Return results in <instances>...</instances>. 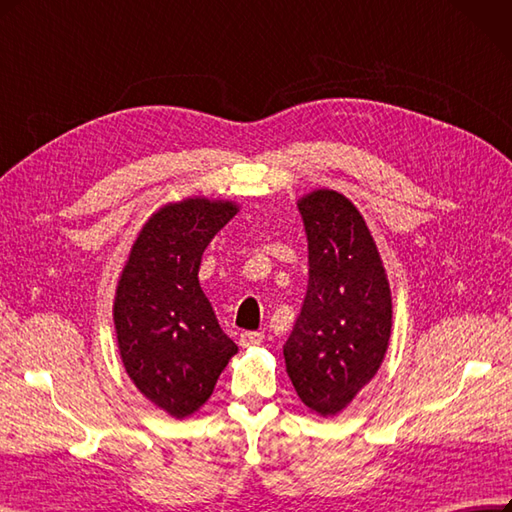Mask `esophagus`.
<instances>
[{
    "label": "esophagus",
    "mask_w": 512,
    "mask_h": 512,
    "mask_svg": "<svg viewBox=\"0 0 512 512\" xmlns=\"http://www.w3.org/2000/svg\"><path fill=\"white\" fill-rule=\"evenodd\" d=\"M262 339H264L262 332H243L239 337V345L241 347H256L262 343Z\"/></svg>",
    "instance_id": "1"
}]
</instances>
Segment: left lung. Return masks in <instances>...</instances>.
<instances>
[{
	"label": "left lung",
	"instance_id": "left-lung-1",
	"mask_svg": "<svg viewBox=\"0 0 512 512\" xmlns=\"http://www.w3.org/2000/svg\"><path fill=\"white\" fill-rule=\"evenodd\" d=\"M309 243V284L284 345L286 373L305 407L339 415L375 379L392 334V290L377 243L345 195L298 199Z\"/></svg>",
	"mask_w": 512,
	"mask_h": 512
}]
</instances>
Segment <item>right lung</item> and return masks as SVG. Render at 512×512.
<instances>
[{
  "instance_id": "add662e5",
  "label": "right lung",
  "mask_w": 512,
  "mask_h": 512,
  "mask_svg": "<svg viewBox=\"0 0 512 512\" xmlns=\"http://www.w3.org/2000/svg\"><path fill=\"white\" fill-rule=\"evenodd\" d=\"M239 211L235 201L188 197L156 209L122 267L114 328L122 366L154 407L197 413L237 345L199 284L203 252Z\"/></svg>"
}]
</instances>
